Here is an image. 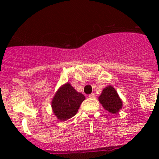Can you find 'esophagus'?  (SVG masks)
<instances>
[{
  "label": "esophagus",
  "instance_id": "obj_1",
  "mask_svg": "<svg viewBox=\"0 0 159 159\" xmlns=\"http://www.w3.org/2000/svg\"><path fill=\"white\" fill-rule=\"evenodd\" d=\"M89 97L91 98H95V94H94V93H91V94H89Z\"/></svg>",
  "mask_w": 159,
  "mask_h": 159
}]
</instances>
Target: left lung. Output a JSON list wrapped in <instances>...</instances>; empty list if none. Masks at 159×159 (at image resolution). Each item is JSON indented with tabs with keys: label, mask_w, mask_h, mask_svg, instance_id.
Wrapping results in <instances>:
<instances>
[{
	"label": "left lung",
	"mask_w": 159,
	"mask_h": 159,
	"mask_svg": "<svg viewBox=\"0 0 159 159\" xmlns=\"http://www.w3.org/2000/svg\"><path fill=\"white\" fill-rule=\"evenodd\" d=\"M98 98L104 108L111 114H116L122 107V102L117 91L111 86L104 89Z\"/></svg>",
	"instance_id": "1"
}]
</instances>
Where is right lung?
Returning <instances> with one entry per match:
<instances>
[{"label": "right lung", "instance_id": "add662e5", "mask_svg": "<svg viewBox=\"0 0 159 159\" xmlns=\"http://www.w3.org/2000/svg\"><path fill=\"white\" fill-rule=\"evenodd\" d=\"M85 97L76 91L69 83L61 87L51 102L53 111L61 121H66L76 115Z\"/></svg>", "mask_w": 159, "mask_h": 159}]
</instances>
